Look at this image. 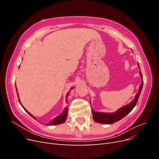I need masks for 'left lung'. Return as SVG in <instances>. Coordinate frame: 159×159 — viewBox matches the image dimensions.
Masks as SVG:
<instances>
[{
	"instance_id": "obj_1",
	"label": "left lung",
	"mask_w": 159,
	"mask_h": 159,
	"mask_svg": "<svg viewBox=\"0 0 159 159\" xmlns=\"http://www.w3.org/2000/svg\"><path fill=\"white\" fill-rule=\"evenodd\" d=\"M137 66L139 67V64H137ZM139 74H140L141 77L142 78L141 84L140 85V87H139V90L135 96V98L133 99V102L131 103H130L129 104L125 105V106L119 109L117 111L113 113L95 112L92 109L93 118L95 122L99 123H103V124H112V123H114L115 122L119 121V120H121L125 116H126L130 111H131L132 109L134 107V106H135L137 103L139 95H140V93L141 92V90L143 88V75H142L141 70L139 71Z\"/></svg>"
}]
</instances>
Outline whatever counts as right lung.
I'll return each mask as SVG.
<instances>
[{
    "mask_svg": "<svg viewBox=\"0 0 159 159\" xmlns=\"http://www.w3.org/2000/svg\"><path fill=\"white\" fill-rule=\"evenodd\" d=\"M68 94H69V93H68ZM17 95H18V92H17ZM18 101H19V98H18ZM19 102H20V101H19ZM25 109V108H24ZM68 107H65V109H64V111L62 112V113L61 114H60V115H58V116L57 117H56L54 120H53L52 121H51L50 123H49L48 124V125H58V124H61V123H64L65 122V121H66V117H67V115H68ZM26 110V109H25ZM26 111L29 114L30 116H32L34 119H36L33 116V115H32L29 112H28L26 110Z\"/></svg>",
    "mask_w": 159,
    "mask_h": 159,
    "instance_id": "right-lung-1",
    "label": "right lung"
}]
</instances>
